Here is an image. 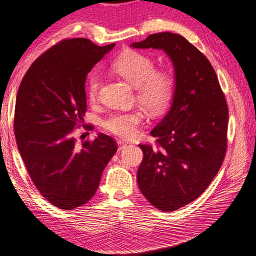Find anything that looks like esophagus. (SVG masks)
Wrapping results in <instances>:
<instances>
[{
    "label": "esophagus",
    "mask_w": 256,
    "mask_h": 256,
    "mask_svg": "<svg viewBox=\"0 0 256 256\" xmlns=\"http://www.w3.org/2000/svg\"><path fill=\"white\" fill-rule=\"evenodd\" d=\"M118 146H119V150H124L126 146H127V143H124V140H119L118 142Z\"/></svg>",
    "instance_id": "1"
}]
</instances>
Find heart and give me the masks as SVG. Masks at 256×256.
Listing matches in <instances>:
<instances>
[{"label": "heart", "mask_w": 256, "mask_h": 256, "mask_svg": "<svg viewBox=\"0 0 256 256\" xmlns=\"http://www.w3.org/2000/svg\"><path fill=\"white\" fill-rule=\"evenodd\" d=\"M112 69L136 87L137 100L146 110L158 114L169 106L174 93V77L169 70H156L153 58L136 51H128L112 62ZM100 87V76L93 72L86 84L87 96L96 100ZM143 112L130 110L116 112L104 120L103 126L108 132L124 140H132L140 132L143 121Z\"/></svg>", "instance_id": "1"}]
</instances>
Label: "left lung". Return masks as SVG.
I'll list each match as a JSON object with an SVG mask.
<instances>
[{"label":"left lung","mask_w":256,"mask_h":256,"mask_svg":"<svg viewBox=\"0 0 256 256\" xmlns=\"http://www.w3.org/2000/svg\"><path fill=\"white\" fill-rule=\"evenodd\" d=\"M135 48L162 50L172 62L174 93L150 135L156 146L140 145L137 182L146 200L163 212L178 210L210 185L227 150L228 106L210 61L178 34L150 35Z\"/></svg>","instance_id":"obj_1"}]
</instances>
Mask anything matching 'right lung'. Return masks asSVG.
Here are the masks:
<instances>
[{"mask_svg": "<svg viewBox=\"0 0 256 256\" xmlns=\"http://www.w3.org/2000/svg\"><path fill=\"white\" fill-rule=\"evenodd\" d=\"M114 45L98 46L87 38L62 40L30 66L16 94L19 153L34 185L62 210H74L93 198L118 148L106 134L80 145L72 135L85 116L87 74Z\"/></svg>", "mask_w": 256, "mask_h": 256, "instance_id": "1", "label": "right lung"}]
</instances>
